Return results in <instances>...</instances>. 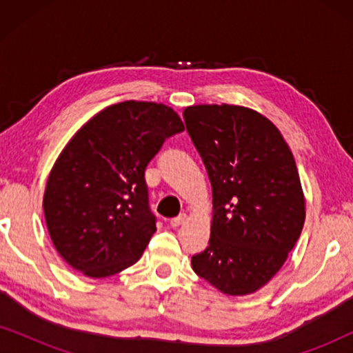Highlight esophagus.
<instances>
[{
  "mask_svg": "<svg viewBox=\"0 0 353 353\" xmlns=\"http://www.w3.org/2000/svg\"><path fill=\"white\" fill-rule=\"evenodd\" d=\"M186 220H188V215L186 214H180L178 216H175V219L170 220V225L175 226V228H176V226H180V225L185 223Z\"/></svg>",
  "mask_w": 353,
  "mask_h": 353,
  "instance_id": "obj_1",
  "label": "esophagus"
}]
</instances>
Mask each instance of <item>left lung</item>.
<instances>
[{
	"mask_svg": "<svg viewBox=\"0 0 353 353\" xmlns=\"http://www.w3.org/2000/svg\"><path fill=\"white\" fill-rule=\"evenodd\" d=\"M209 173V248L192 270L228 296L263 288L286 262L305 221L296 161L279 130L243 105L199 104L183 110Z\"/></svg>",
	"mask_w": 353,
	"mask_h": 353,
	"instance_id": "obj_1",
	"label": "left lung"
}]
</instances>
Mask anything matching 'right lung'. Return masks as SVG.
I'll return each mask as SVG.
<instances>
[{
  "mask_svg": "<svg viewBox=\"0 0 353 353\" xmlns=\"http://www.w3.org/2000/svg\"><path fill=\"white\" fill-rule=\"evenodd\" d=\"M183 130L168 105L125 101L72 137L43 196L51 241L72 268L105 278L138 262L156 233L144 170L163 141Z\"/></svg>",
  "mask_w": 353,
  "mask_h": 353,
  "instance_id": "obj_1",
  "label": "right lung"
}]
</instances>
